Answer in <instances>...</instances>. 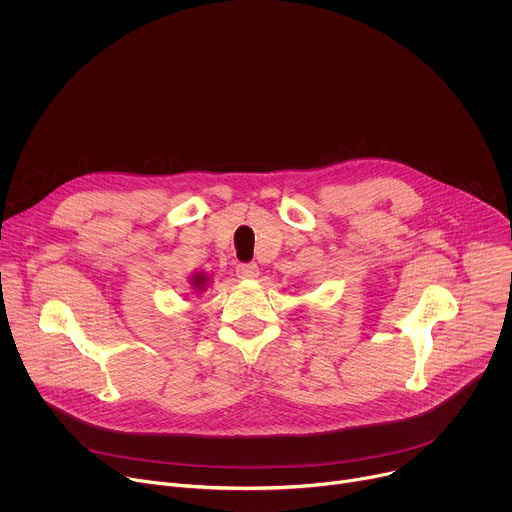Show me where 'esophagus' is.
Wrapping results in <instances>:
<instances>
[{
    "label": "esophagus",
    "mask_w": 512,
    "mask_h": 512,
    "mask_svg": "<svg viewBox=\"0 0 512 512\" xmlns=\"http://www.w3.org/2000/svg\"><path fill=\"white\" fill-rule=\"evenodd\" d=\"M237 275L241 279H255L259 275V267H257V263H239Z\"/></svg>",
    "instance_id": "esophagus-1"
}]
</instances>
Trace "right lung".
<instances>
[{
  "instance_id": "add662e5",
  "label": "right lung",
  "mask_w": 512,
  "mask_h": 512,
  "mask_svg": "<svg viewBox=\"0 0 512 512\" xmlns=\"http://www.w3.org/2000/svg\"><path fill=\"white\" fill-rule=\"evenodd\" d=\"M202 283H204V277H202V275H196V277H194V285H196V287H200Z\"/></svg>"
}]
</instances>
